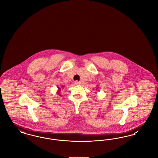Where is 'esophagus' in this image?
<instances>
[{
	"label": "esophagus",
	"instance_id": "34e87169",
	"mask_svg": "<svg viewBox=\"0 0 158 158\" xmlns=\"http://www.w3.org/2000/svg\"><path fill=\"white\" fill-rule=\"evenodd\" d=\"M74 83H75V85H80V84H81V83L79 82H78L77 81H75Z\"/></svg>",
	"mask_w": 158,
	"mask_h": 158
}]
</instances>
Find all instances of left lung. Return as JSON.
<instances>
[{"label":"left lung","instance_id":"8db88e82","mask_svg":"<svg viewBox=\"0 0 158 158\" xmlns=\"http://www.w3.org/2000/svg\"><path fill=\"white\" fill-rule=\"evenodd\" d=\"M98 88H97V90H98Z\"/></svg>","mask_w":158,"mask_h":158}]
</instances>
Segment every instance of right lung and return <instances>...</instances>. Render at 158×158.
Wrapping results in <instances>:
<instances>
[{"mask_svg":"<svg viewBox=\"0 0 158 158\" xmlns=\"http://www.w3.org/2000/svg\"><path fill=\"white\" fill-rule=\"evenodd\" d=\"M64 86H62V88H63ZM57 88H58V90H57V94L59 95H60V91H61V89H60V88H59V86H57Z\"/></svg>","mask_w":158,"mask_h":158,"instance_id":"1","label":"right lung"}]
</instances>
